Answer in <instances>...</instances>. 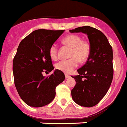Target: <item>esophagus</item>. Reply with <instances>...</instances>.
Instances as JSON below:
<instances>
[{"label": "esophagus", "mask_w": 127, "mask_h": 127, "mask_svg": "<svg viewBox=\"0 0 127 127\" xmlns=\"http://www.w3.org/2000/svg\"><path fill=\"white\" fill-rule=\"evenodd\" d=\"M65 78L67 79V78H70V76L69 75H68V74H65Z\"/></svg>", "instance_id": "esophagus-1"}]
</instances>
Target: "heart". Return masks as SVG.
<instances>
[{
    "label": "heart",
    "mask_w": 127,
    "mask_h": 127,
    "mask_svg": "<svg viewBox=\"0 0 127 127\" xmlns=\"http://www.w3.org/2000/svg\"><path fill=\"white\" fill-rule=\"evenodd\" d=\"M62 44L71 47L69 53L70 59L61 60L55 65V67L65 73H70L73 69L78 67L79 61L83 62L88 58L91 53V46L88 42L82 40L80 36L76 34H69L64 38ZM49 53L51 58L56 60L58 58V47L53 44L51 45Z\"/></svg>",
    "instance_id": "1"
}]
</instances>
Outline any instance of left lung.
<instances>
[{"label":"left lung","mask_w":127,"mask_h":127,"mask_svg":"<svg viewBox=\"0 0 127 127\" xmlns=\"http://www.w3.org/2000/svg\"><path fill=\"white\" fill-rule=\"evenodd\" d=\"M69 31L86 34L91 46L87 61L77 70L79 75L72 76L76 84L71 91L72 98L79 105L93 107L105 96L112 83V48L105 35L96 28L87 26Z\"/></svg>","instance_id":"1"}]
</instances>
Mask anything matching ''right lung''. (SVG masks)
<instances>
[{
    "label": "right lung",
    "mask_w": 127,
    "mask_h": 127,
    "mask_svg": "<svg viewBox=\"0 0 127 127\" xmlns=\"http://www.w3.org/2000/svg\"><path fill=\"white\" fill-rule=\"evenodd\" d=\"M64 30H37L20 42L13 62L15 85L21 99L32 107L50 103L56 95V87L65 80L58 69L45 77L43 72L54 69L49 50Z\"/></svg>",
    "instance_id": "right-lung-1"
}]
</instances>
